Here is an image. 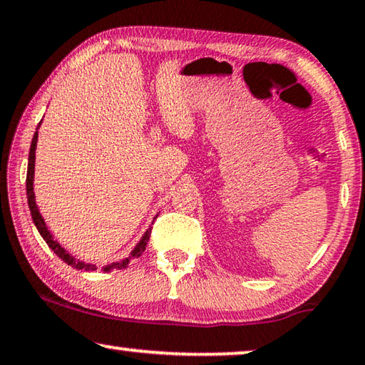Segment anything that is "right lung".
<instances>
[{"instance_id":"add662e5","label":"right lung","mask_w":365,"mask_h":365,"mask_svg":"<svg viewBox=\"0 0 365 365\" xmlns=\"http://www.w3.org/2000/svg\"><path fill=\"white\" fill-rule=\"evenodd\" d=\"M36 142H38V129L34 132V137H33V142H31V148H29V158H28V173H26V195H28V205H29V210H31V217H33V222L36 225V228H38V232L43 236L46 243L51 250L54 251L56 255L59 256L61 259L64 261V263H68L69 266H73L76 269H86V271H94L96 266L94 264H89V263H84V261H79L76 259L74 256H71L68 251H66L63 246H61L58 241L53 240V236L48 232V228H46V223L43 217H41V213L38 212V207H36V202H34V192H33V177H34V152H36ZM150 232L152 228H148L145 235L142 236L140 243L135 246V250L132 251L129 258L119 261V263H110L107 264L104 271H112V269H124L127 268V264H129V261L133 258H138V256H142L143 251H145V246H147V241L150 238Z\"/></svg>"}]
</instances>
